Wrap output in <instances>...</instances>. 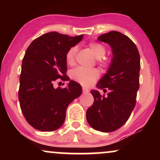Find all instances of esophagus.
Instances as JSON below:
<instances>
[{"label":"esophagus","instance_id":"esophagus-1","mask_svg":"<svg viewBox=\"0 0 160 160\" xmlns=\"http://www.w3.org/2000/svg\"><path fill=\"white\" fill-rule=\"evenodd\" d=\"M82 92H83V93H88L89 92V89H87V88H84V87H83Z\"/></svg>","mask_w":160,"mask_h":160}]
</instances>
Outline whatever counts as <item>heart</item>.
Masks as SVG:
<instances>
[{
	"label": "heart",
	"mask_w": 160,
	"mask_h": 160,
	"mask_svg": "<svg viewBox=\"0 0 160 160\" xmlns=\"http://www.w3.org/2000/svg\"><path fill=\"white\" fill-rule=\"evenodd\" d=\"M88 46L96 58L100 59V61L101 62H103L104 60L100 58H102L106 54V49L105 46L98 42H90ZM76 52H77L76 47H72L67 51L65 54V60L68 65H72L75 63ZM99 76L100 71L96 68L88 69L83 67H78L71 72V78L83 86L91 85Z\"/></svg>",
	"instance_id": "obj_1"
}]
</instances>
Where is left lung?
I'll return each instance as SVG.
<instances>
[{
    "mask_svg": "<svg viewBox=\"0 0 160 160\" xmlns=\"http://www.w3.org/2000/svg\"><path fill=\"white\" fill-rule=\"evenodd\" d=\"M98 41L107 43L112 49L113 58L107 73L97 87L110 92L101 95L92 90L94 102L87 110V120L92 128L103 132L121 128L130 118L136 103L141 68L136 45L125 35L117 31L102 34Z\"/></svg>",
    "mask_w": 160,
    "mask_h": 160,
    "instance_id": "obj_1",
    "label": "left lung"
}]
</instances>
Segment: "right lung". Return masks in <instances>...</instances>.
Wrapping results in <instances>:
<instances>
[{"label":"right lung","mask_w":160,"mask_h":160,"mask_svg":"<svg viewBox=\"0 0 160 160\" xmlns=\"http://www.w3.org/2000/svg\"><path fill=\"white\" fill-rule=\"evenodd\" d=\"M50 32L39 36L28 47L22 63L18 97L27 122L36 130L51 132L64 123L66 109L82 94V86L71 80L68 87L54 88L55 81H68L65 54L82 41Z\"/></svg>","instance_id":"1"}]
</instances>
